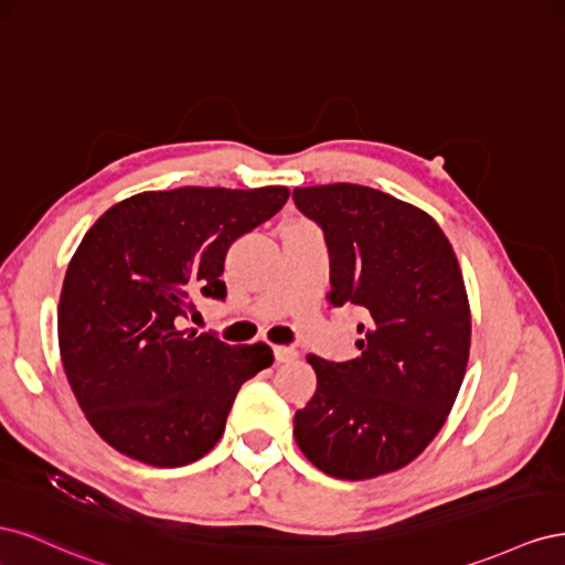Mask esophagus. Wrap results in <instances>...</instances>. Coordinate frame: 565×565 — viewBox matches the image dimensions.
I'll use <instances>...</instances> for the list:
<instances>
[{"instance_id":"34e87169","label":"esophagus","mask_w":565,"mask_h":565,"mask_svg":"<svg viewBox=\"0 0 565 565\" xmlns=\"http://www.w3.org/2000/svg\"><path fill=\"white\" fill-rule=\"evenodd\" d=\"M273 353H276L278 363H292L299 358V351L292 347H273Z\"/></svg>"}]
</instances>
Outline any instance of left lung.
<instances>
[{
	"mask_svg": "<svg viewBox=\"0 0 565 565\" xmlns=\"http://www.w3.org/2000/svg\"><path fill=\"white\" fill-rule=\"evenodd\" d=\"M330 249V303L370 313L361 355H309L313 398L295 438L313 467L365 481L409 465L446 424L465 382L471 313L452 245L415 204L358 183L295 188Z\"/></svg>",
	"mask_w": 565,
	"mask_h": 565,
	"instance_id": "8db88e82",
	"label": "left lung"
}]
</instances>
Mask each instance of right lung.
<instances>
[{
    "label": "right lung",
    "instance_id": "add662e5",
    "mask_svg": "<svg viewBox=\"0 0 565 565\" xmlns=\"http://www.w3.org/2000/svg\"><path fill=\"white\" fill-rule=\"evenodd\" d=\"M285 185H185L131 195L100 216L67 264L58 347L67 384L108 446L183 467L226 429L241 386L273 363L259 344L183 334L193 295L226 299L228 247L282 210Z\"/></svg>",
    "mask_w": 565,
    "mask_h": 565
}]
</instances>
